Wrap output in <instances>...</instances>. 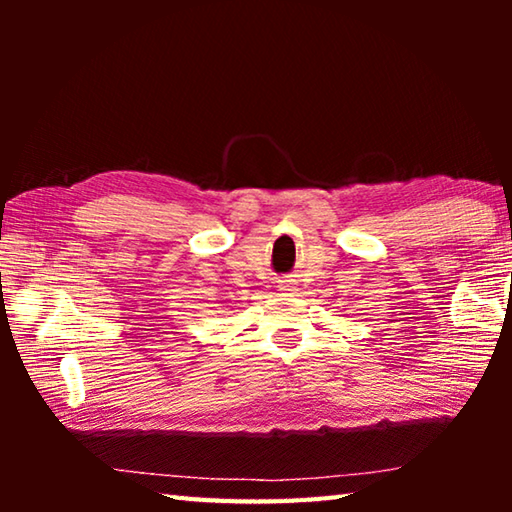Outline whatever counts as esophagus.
<instances>
[{
  "mask_svg": "<svg viewBox=\"0 0 512 512\" xmlns=\"http://www.w3.org/2000/svg\"><path fill=\"white\" fill-rule=\"evenodd\" d=\"M277 289L284 291V293L296 291V280H280V284H277Z\"/></svg>",
  "mask_w": 512,
  "mask_h": 512,
  "instance_id": "obj_1",
  "label": "esophagus"
}]
</instances>
